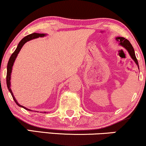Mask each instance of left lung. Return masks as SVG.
Returning <instances> with one entry per match:
<instances>
[{"mask_svg":"<svg viewBox=\"0 0 146 146\" xmlns=\"http://www.w3.org/2000/svg\"><path fill=\"white\" fill-rule=\"evenodd\" d=\"M116 40H117V41L119 42V45H121L122 47H123L124 48L127 50V51L128 52L129 54L130 55L131 58H132V59L134 60V61L135 62V63L137 65V66H138V68L139 70L138 60H137V58H136L135 50H134L133 47H132V45H131L130 41H129L128 40H127V39H125V38H123V37H117L116 38Z\"/></svg>","mask_w":146,"mask_h":146,"instance_id":"1","label":"left lung"}]
</instances>
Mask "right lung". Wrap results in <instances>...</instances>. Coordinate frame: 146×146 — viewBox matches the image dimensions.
<instances>
[{"instance_id": "1", "label": "right lung", "mask_w": 146, "mask_h": 146, "mask_svg": "<svg viewBox=\"0 0 146 146\" xmlns=\"http://www.w3.org/2000/svg\"><path fill=\"white\" fill-rule=\"evenodd\" d=\"M46 35V34H38V33H33V34H29V35L26 36L25 37H24L22 39V40H21L20 42H19V45H18L17 47H16V50L13 52L12 54L11 55L10 58H9V61H8V63H7V78H6V81H7V88L8 90H9V91L10 92L11 96H12L13 99H14V101L16 102V104L18 105L19 106H20V107H22L24 109L27 110H29V111H32L31 110L29 109H27V108L24 107V106H21L20 104H19V103L16 101V100L15 99V97H14V94H13L12 93V91H11V88H10V79H11V70H12V67H13V65H14V61H15L16 58V56H17L18 54L19 53V52H20L21 49L22 48V47L23 46V45L25 42H27V41H29V40H32V39L34 38H38V37H43L45 36ZM46 112H45V113Z\"/></svg>"}]
</instances>
